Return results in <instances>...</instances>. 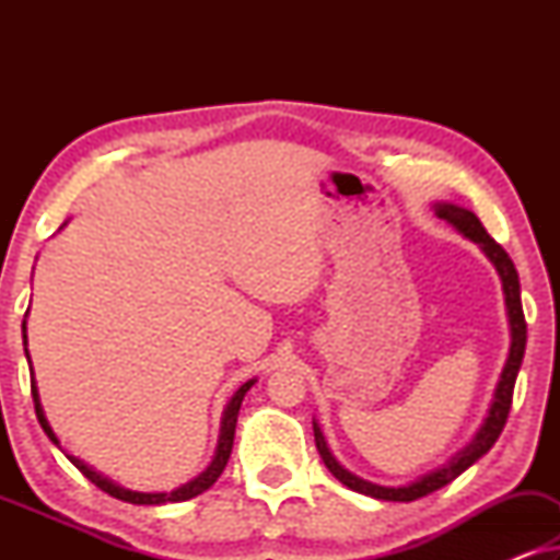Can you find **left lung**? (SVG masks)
<instances>
[{
	"mask_svg": "<svg viewBox=\"0 0 560 560\" xmlns=\"http://www.w3.org/2000/svg\"><path fill=\"white\" fill-rule=\"evenodd\" d=\"M435 213H439V219L446 221V224L456 226L464 236H469L471 242H477L479 247L485 249V255L492 259L497 272H500L502 290H504V303H508V316H510V328H512V347H510L508 364H504L502 380H500V385H497L492 410H489V418L485 420V425H481L477 439H474L469 446H466L462 454H458L448 466H443V469L428 474V477L416 481V485L395 489V487L372 485V481H364V479L354 477V474L343 469V466L331 456V451H328V446H326L324 433H320V428L313 423L316 448H318L320 458H324L326 469L331 471L334 477L341 481V485H347L349 489H354V492H359V494L374 497V500H387V502L420 500V497H425V494L435 492V489L451 485V481H454L458 474H464L474 462H477V458L485 456L487 451L494 446V441L500 439L504 423H508V416H510V408H512V393H515V380H517L520 364H523V354H525L527 324H525L523 303H520V278H517V270H515V265H512L510 255L492 240V236L487 234V229L481 226V221L474 217L471 211H466V209H462V206H454V203H439V206H435Z\"/></svg>",
	"mask_w": 560,
	"mask_h": 560,
	"instance_id": "obj_1",
	"label": "left lung"
}]
</instances>
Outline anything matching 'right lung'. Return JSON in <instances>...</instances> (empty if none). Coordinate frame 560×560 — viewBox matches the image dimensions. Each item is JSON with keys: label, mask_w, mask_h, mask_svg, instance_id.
Returning <instances> with one entry per match:
<instances>
[{"label": "right lung", "mask_w": 560, "mask_h": 560, "mask_svg": "<svg viewBox=\"0 0 560 560\" xmlns=\"http://www.w3.org/2000/svg\"><path fill=\"white\" fill-rule=\"evenodd\" d=\"M22 339L27 343V336H25V324H22ZM27 362H30V354H27ZM255 385V380L244 382V385L236 389L232 400L226 405V412H224V423H221V435H219V448H217V456H213V462L209 469L203 474H198L194 481H188V485H183L178 489H173V492H158V494H148V492H129V489H121L117 485H112L109 479H104L102 474H96L94 469H89L86 464L79 462L75 456H68L71 458V464L79 469L83 477H86L91 485H96L102 492L117 497L121 502H132V504H165V502H186L190 497H198L201 492H206L213 481L221 477V471H224V466L229 462V454H232V446H234V428H236V416H240V408H242V400L244 395H247V389ZM30 389H33V400H35V416L40 420L43 431L48 433V439L56 443L58 446V439L56 433H52V428L48 425V420L43 416V405H40V397H37V387H35V380H30Z\"/></svg>", "instance_id": "obj_1"}]
</instances>
